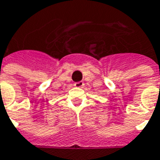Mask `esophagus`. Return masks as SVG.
I'll return each instance as SVG.
<instances>
[{
	"instance_id": "34e87169",
	"label": "esophagus",
	"mask_w": 160,
	"mask_h": 160,
	"mask_svg": "<svg viewBox=\"0 0 160 160\" xmlns=\"http://www.w3.org/2000/svg\"><path fill=\"white\" fill-rule=\"evenodd\" d=\"M84 86V83L82 81H79V82H75L74 83V87L75 88H82Z\"/></svg>"
}]
</instances>
